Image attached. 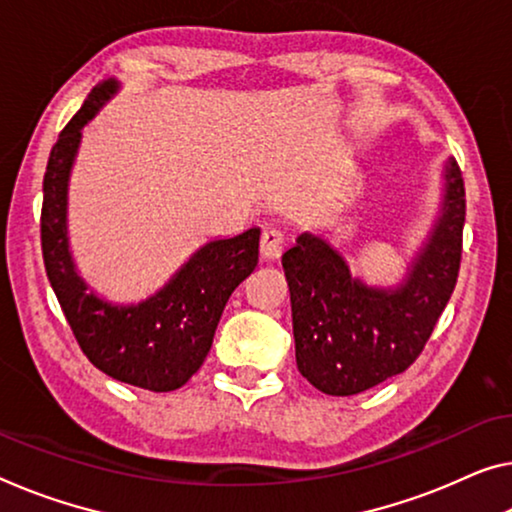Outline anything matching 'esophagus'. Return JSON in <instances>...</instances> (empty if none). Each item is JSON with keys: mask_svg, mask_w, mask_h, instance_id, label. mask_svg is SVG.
<instances>
[{"mask_svg": "<svg viewBox=\"0 0 512 512\" xmlns=\"http://www.w3.org/2000/svg\"><path fill=\"white\" fill-rule=\"evenodd\" d=\"M283 245H286V240H283V233L279 229H265L261 235V256L267 261H274V258L281 256Z\"/></svg>", "mask_w": 512, "mask_h": 512, "instance_id": "obj_1", "label": "esophagus"}]
</instances>
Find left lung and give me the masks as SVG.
Wrapping results in <instances>:
<instances>
[{"mask_svg": "<svg viewBox=\"0 0 512 512\" xmlns=\"http://www.w3.org/2000/svg\"><path fill=\"white\" fill-rule=\"evenodd\" d=\"M435 229L396 288H373L350 274L338 251L302 233L281 258L293 306L300 373L329 396H355L410 368L458 281L465 226V180L444 169Z\"/></svg>", "mask_w": 512, "mask_h": 512, "instance_id": "obj_1", "label": "left lung"}]
</instances>
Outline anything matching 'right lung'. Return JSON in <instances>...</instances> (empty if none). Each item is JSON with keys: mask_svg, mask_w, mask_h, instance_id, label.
<instances>
[{"mask_svg": "<svg viewBox=\"0 0 512 512\" xmlns=\"http://www.w3.org/2000/svg\"><path fill=\"white\" fill-rule=\"evenodd\" d=\"M116 91L119 82L114 77L100 82L52 146L41 210L45 272L93 366L132 387L174 391L199 371L226 302L254 272L261 229L210 240L194 251L164 288L139 304H112L89 293L68 249V178L82 128Z\"/></svg>", "mask_w": 512, "mask_h": 512, "instance_id": "1", "label": "right lung"}]
</instances>
